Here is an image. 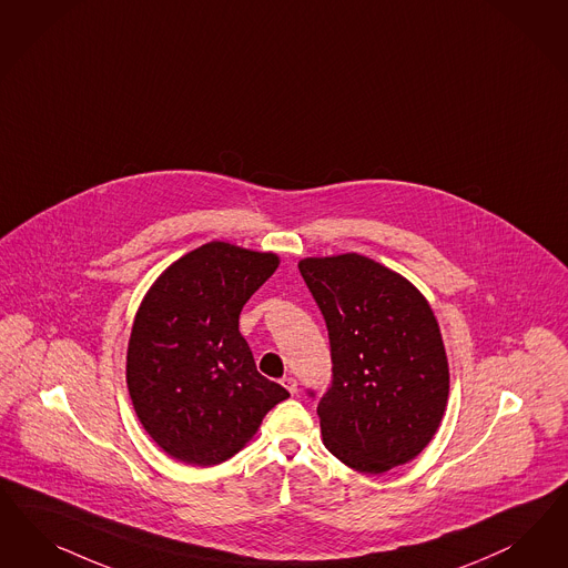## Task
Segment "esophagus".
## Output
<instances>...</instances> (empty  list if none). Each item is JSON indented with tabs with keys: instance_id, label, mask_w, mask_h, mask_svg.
<instances>
[{
	"instance_id": "34e87169",
	"label": "esophagus",
	"mask_w": 568,
	"mask_h": 568,
	"mask_svg": "<svg viewBox=\"0 0 568 568\" xmlns=\"http://www.w3.org/2000/svg\"><path fill=\"white\" fill-rule=\"evenodd\" d=\"M282 386H284L291 395H294V393H296V388H298V383L294 381L293 376H284V378H282Z\"/></svg>"
}]
</instances>
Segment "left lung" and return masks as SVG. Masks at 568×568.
I'll return each instance as SVG.
<instances>
[{"label":"left lung","mask_w":568,"mask_h":568,"mask_svg":"<svg viewBox=\"0 0 568 568\" xmlns=\"http://www.w3.org/2000/svg\"><path fill=\"white\" fill-rule=\"evenodd\" d=\"M298 272L328 328L332 386L317 403L326 449L364 475L416 458L449 395L428 301L403 275L357 253L307 256Z\"/></svg>","instance_id":"left-lung-1"}]
</instances>
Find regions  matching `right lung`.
Instances as JSON below:
<instances>
[{
	"mask_svg": "<svg viewBox=\"0 0 568 568\" xmlns=\"http://www.w3.org/2000/svg\"><path fill=\"white\" fill-rule=\"evenodd\" d=\"M277 265L274 253L215 240L171 263L144 296L129 336V397L171 458L194 466L232 458L291 397L256 372L239 329L244 303Z\"/></svg>",
	"mask_w": 568,
	"mask_h": 568,
	"instance_id": "add662e5",
	"label": "right lung"
}]
</instances>
